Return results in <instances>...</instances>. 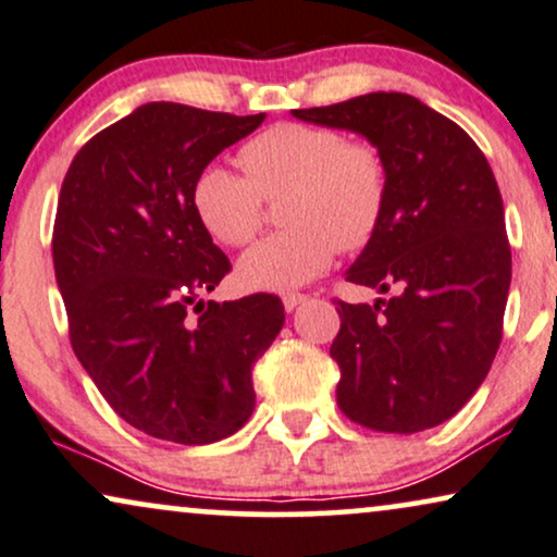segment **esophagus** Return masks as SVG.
Segmentation results:
<instances>
[{"instance_id":"esophagus-1","label":"esophagus","mask_w":557,"mask_h":557,"mask_svg":"<svg viewBox=\"0 0 557 557\" xmlns=\"http://www.w3.org/2000/svg\"><path fill=\"white\" fill-rule=\"evenodd\" d=\"M306 300H308L306 295H300V293H287L285 298H283V306H285V311H287V313H293L295 308H298L300 302H306Z\"/></svg>"}]
</instances>
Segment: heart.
<instances>
[{"label": "heart", "mask_w": 557, "mask_h": 557, "mask_svg": "<svg viewBox=\"0 0 557 557\" xmlns=\"http://www.w3.org/2000/svg\"><path fill=\"white\" fill-rule=\"evenodd\" d=\"M246 174L210 164L197 174L193 206L215 242L249 244L262 226L264 200H283V234L251 246L236 264L246 290L285 293L308 285L334 262L336 246L362 249L388 200V172L375 146L334 128L280 123L242 149Z\"/></svg>", "instance_id": "1"}]
</instances>
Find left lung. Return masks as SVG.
<instances>
[{
  "label": "left lung",
  "mask_w": 557,
  "mask_h": 557,
  "mask_svg": "<svg viewBox=\"0 0 557 557\" xmlns=\"http://www.w3.org/2000/svg\"><path fill=\"white\" fill-rule=\"evenodd\" d=\"M293 117L357 133L388 172L383 221L347 280L398 293L372 306L339 300L336 404L375 432L442 424L481 388L502 342L511 249L494 172L460 125L400 91Z\"/></svg>",
  "instance_id": "8db88e82"
}]
</instances>
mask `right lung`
Listing matches in <instances>:
<instances>
[{
    "label": "right lung",
    "mask_w": 557,
    "mask_h": 557,
    "mask_svg": "<svg viewBox=\"0 0 557 557\" xmlns=\"http://www.w3.org/2000/svg\"><path fill=\"white\" fill-rule=\"evenodd\" d=\"M264 117L140 104L63 177L53 270L72 347L117 417L157 440L238 432L255 411L251 368L285 323L267 293L202 300L231 262L193 206L197 174Z\"/></svg>",
    "instance_id": "right-lung-1"
}]
</instances>
